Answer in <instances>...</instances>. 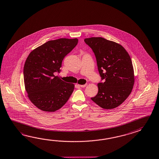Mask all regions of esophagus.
<instances>
[{
  "label": "esophagus",
  "instance_id": "34e87169",
  "mask_svg": "<svg viewBox=\"0 0 159 159\" xmlns=\"http://www.w3.org/2000/svg\"><path fill=\"white\" fill-rule=\"evenodd\" d=\"M87 85V84H85L84 85H80V87H86Z\"/></svg>",
  "mask_w": 159,
  "mask_h": 159
}]
</instances>
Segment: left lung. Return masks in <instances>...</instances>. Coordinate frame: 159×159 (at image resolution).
Masks as SVG:
<instances>
[{
  "label": "left lung",
  "instance_id": "8db88e82",
  "mask_svg": "<svg viewBox=\"0 0 159 159\" xmlns=\"http://www.w3.org/2000/svg\"><path fill=\"white\" fill-rule=\"evenodd\" d=\"M95 55L99 74L104 83L98 84V93L91 98L105 110L120 106L130 95L134 84V67L123 46L101 37L85 38Z\"/></svg>",
  "mask_w": 159,
  "mask_h": 159
}]
</instances>
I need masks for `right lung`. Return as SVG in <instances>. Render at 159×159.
<instances>
[{
    "mask_svg": "<svg viewBox=\"0 0 159 159\" xmlns=\"http://www.w3.org/2000/svg\"><path fill=\"white\" fill-rule=\"evenodd\" d=\"M78 39L49 40L32 50L25 60L23 76L30 101L42 111L53 112L67 102L75 85L61 80L54 73L60 71L64 57L77 45Z\"/></svg>",
    "mask_w": 159,
    "mask_h": 159,
    "instance_id": "add662e5",
    "label": "right lung"
}]
</instances>
